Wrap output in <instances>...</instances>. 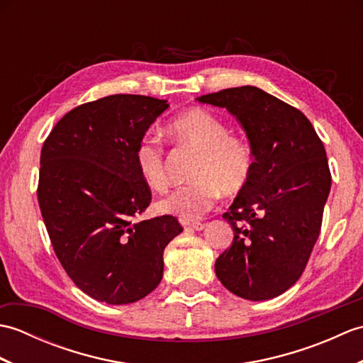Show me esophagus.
<instances>
[{
	"label": "esophagus",
	"instance_id": "esophagus-1",
	"mask_svg": "<svg viewBox=\"0 0 363 363\" xmlns=\"http://www.w3.org/2000/svg\"><path fill=\"white\" fill-rule=\"evenodd\" d=\"M184 226L189 228V229H194V230H203L206 228L204 223L201 221H191V223H184Z\"/></svg>",
	"mask_w": 363,
	"mask_h": 363
}]
</instances>
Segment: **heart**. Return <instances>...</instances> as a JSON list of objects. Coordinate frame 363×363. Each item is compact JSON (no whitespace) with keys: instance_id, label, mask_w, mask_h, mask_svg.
<instances>
[{"instance_id":"obj_1","label":"heart","mask_w":363,"mask_h":363,"mask_svg":"<svg viewBox=\"0 0 363 363\" xmlns=\"http://www.w3.org/2000/svg\"><path fill=\"white\" fill-rule=\"evenodd\" d=\"M169 138L179 146L198 152L189 186L176 189L159 203V209L184 220H196L218 201L221 190L238 194L252 173V150L243 135L229 133L228 123L218 115L194 107L169 121ZM137 173L148 189L164 191L168 187L167 159L162 143L143 137L134 151Z\"/></svg>"}]
</instances>
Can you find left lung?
Here are the masks:
<instances>
[{
	"instance_id": "8db88e82",
	"label": "left lung",
	"mask_w": 363,
	"mask_h": 363,
	"mask_svg": "<svg viewBox=\"0 0 363 363\" xmlns=\"http://www.w3.org/2000/svg\"><path fill=\"white\" fill-rule=\"evenodd\" d=\"M226 109L250 138L248 184L223 218L234 229L215 273L234 295L264 301L289 290L309 262L330 190L325 146L306 115L252 86L203 95Z\"/></svg>"
}]
</instances>
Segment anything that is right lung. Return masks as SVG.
Instances as JSON below:
<instances>
[{
    "label": "right lung",
    "mask_w": 363,
    "mask_h": 363,
    "mask_svg": "<svg viewBox=\"0 0 363 363\" xmlns=\"http://www.w3.org/2000/svg\"><path fill=\"white\" fill-rule=\"evenodd\" d=\"M165 99L111 95L74 107L42 146L37 198L52 250L86 295L129 304L157 287L164 250L182 233L173 215L140 220L151 190L134 151Z\"/></svg>",
    "instance_id": "add662e5"
}]
</instances>
